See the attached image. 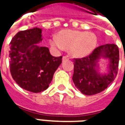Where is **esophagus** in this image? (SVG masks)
<instances>
[{
    "label": "esophagus",
    "instance_id": "esophagus-1",
    "mask_svg": "<svg viewBox=\"0 0 125 125\" xmlns=\"http://www.w3.org/2000/svg\"><path fill=\"white\" fill-rule=\"evenodd\" d=\"M68 58L67 57H65V56H63V57H62V61L63 62H64V61H65V60H68Z\"/></svg>",
    "mask_w": 125,
    "mask_h": 125
}]
</instances>
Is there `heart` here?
<instances>
[{
    "label": "heart",
    "instance_id": "1",
    "mask_svg": "<svg viewBox=\"0 0 125 125\" xmlns=\"http://www.w3.org/2000/svg\"><path fill=\"white\" fill-rule=\"evenodd\" d=\"M97 37L88 31L64 30L58 33V37L52 36L49 39L51 46L56 51L69 49V53L75 58L89 55L97 45Z\"/></svg>",
    "mask_w": 125,
    "mask_h": 125
}]
</instances>
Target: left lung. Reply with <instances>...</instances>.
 <instances>
[{
    "label": "left lung",
    "mask_w": 125,
    "mask_h": 125,
    "mask_svg": "<svg viewBox=\"0 0 125 125\" xmlns=\"http://www.w3.org/2000/svg\"><path fill=\"white\" fill-rule=\"evenodd\" d=\"M101 59H107V72L99 70ZM119 51L115 44L98 47L91 54L73 61L72 80L76 87L85 95H94L102 92L115 79L118 72Z\"/></svg>",
    "instance_id": "8db88e82"
}]
</instances>
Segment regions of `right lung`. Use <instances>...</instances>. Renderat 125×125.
Returning <instances> with one entry per match:
<instances>
[{"label":"right lung","mask_w":125,"mask_h":125,"mask_svg":"<svg viewBox=\"0 0 125 125\" xmlns=\"http://www.w3.org/2000/svg\"><path fill=\"white\" fill-rule=\"evenodd\" d=\"M42 29L34 27L19 31L10 43V71L19 86L33 93L46 90L62 63V56L54 57L49 48L39 46Z\"/></svg>","instance_id":"obj_1"}]
</instances>
